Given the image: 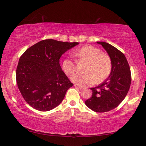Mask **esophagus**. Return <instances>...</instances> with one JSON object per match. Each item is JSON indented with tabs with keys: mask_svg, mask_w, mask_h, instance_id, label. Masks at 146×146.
I'll list each match as a JSON object with an SVG mask.
<instances>
[{
	"mask_svg": "<svg viewBox=\"0 0 146 146\" xmlns=\"http://www.w3.org/2000/svg\"><path fill=\"white\" fill-rule=\"evenodd\" d=\"M74 86H75L76 88H79V89H81V88H83V86H81L79 85H76V84H75V85H74Z\"/></svg>",
	"mask_w": 146,
	"mask_h": 146,
	"instance_id": "1",
	"label": "esophagus"
}]
</instances>
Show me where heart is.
Masks as SVG:
<instances>
[{"instance_id": "obj_1", "label": "heart", "mask_w": 146, "mask_h": 146, "mask_svg": "<svg viewBox=\"0 0 146 146\" xmlns=\"http://www.w3.org/2000/svg\"><path fill=\"white\" fill-rule=\"evenodd\" d=\"M76 58L88 62L85 69V74H76L71 77V80L80 85L101 83L110 75L112 68L111 60L110 56L102 52L99 48L92 45H85L74 52ZM64 72L68 76L76 70L74 61L66 59L62 64Z\"/></svg>"}]
</instances>
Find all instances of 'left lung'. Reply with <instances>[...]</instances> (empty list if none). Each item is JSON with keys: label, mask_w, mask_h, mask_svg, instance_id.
<instances>
[{"label": "left lung", "mask_w": 146, "mask_h": 146, "mask_svg": "<svg viewBox=\"0 0 146 146\" xmlns=\"http://www.w3.org/2000/svg\"><path fill=\"white\" fill-rule=\"evenodd\" d=\"M106 50L111 60L110 75L92 90V96L85 101L86 105L96 112H106L115 108L126 98L131 83L130 67L121 51L109 43L97 42Z\"/></svg>", "instance_id": "1"}]
</instances>
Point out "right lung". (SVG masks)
Returning a JSON list of instances; mask_svg holds the SVG:
<instances>
[{
	"label": "right lung",
	"mask_w": 146,
	"mask_h": 146,
	"mask_svg": "<svg viewBox=\"0 0 146 146\" xmlns=\"http://www.w3.org/2000/svg\"><path fill=\"white\" fill-rule=\"evenodd\" d=\"M78 42L43 40L33 45L20 56L16 80L23 98L37 110L56 108L73 84L61 70L60 58Z\"/></svg>",
	"instance_id": "add662e5"
}]
</instances>
